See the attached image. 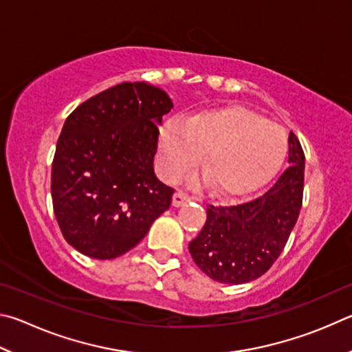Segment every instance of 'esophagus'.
I'll list each match as a JSON object with an SVG mask.
<instances>
[{
	"label": "esophagus",
	"instance_id": "1",
	"mask_svg": "<svg viewBox=\"0 0 352 352\" xmlns=\"http://www.w3.org/2000/svg\"><path fill=\"white\" fill-rule=\"evenodd\" d=\"M187 201H190V196L186 192H182V190H177L175 196H173V206L175 207H181L182 204H186Z\"/></svg>",
	"mask_w": 352,
	"mask_h": 352
}]
</instances>
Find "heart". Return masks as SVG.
Wrapping results in <instances>:
<instances>
[{
  "label": "heart",
  "instance_id": "1",
  "mask_svg": "<svg viewBox=\"0 0 352 352\" xmlns=\"http://www.w3.org/2000/svg\"><path fill=\"white\" fill-rule=\"evenodd\" d=\"M221 193L244 195L269 182L280 170L287 138L275 123L232 107L168 120L159 134V165L175 181L198 162Z\"/></svg>",
  "mask_w": 352,
  "mask_h": 352
}]
</instances>
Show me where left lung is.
<instances>
[{"instance_id":"1","label":"left lung","mask_w":352,"mask_h":352,"mask_svg":"<svg viewBox=\"0 0 352 352\" xmlns=\"http://www.w3.org/2000/svg\"><path fill=\"white\" fill-rule=\"evenodd\" d=\"M289 166L266 193L238 206H208L207 221L188 244L212 280L243 285L266 274L285 249L303 202L305 153L289 134Z\"/></svg>"}]
</instances>
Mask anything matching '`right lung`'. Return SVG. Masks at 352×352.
Segmentation results:
<instances>
[{
	"instance_id": "add662e5",
	"label": "right lung",
	"mask_w": 352,
	"mask_h": 352,
	"mask_svg": "<svg viewBox=\"0 0 352 352\" xmlns=\"http://www.w3.org/2000/svg\"><path fill=\"white\" fill-rule=\"evenodd\" d=\"M173 102L145 82L88 98L67 117L51 175L54 213L67 243L113 260L138 245L171 206L175 190L154 175L159 125Z\"/></svg>"
}]
</instances>
